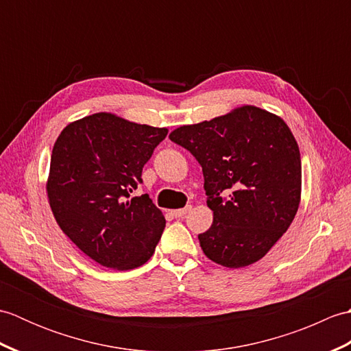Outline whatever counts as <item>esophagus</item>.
Masks as SVG:
<instances>
[{
    "mask_svg": "<svg viewBox=\"0 0 351 351\" xmlns=\"http://www.w3.org/2000/svg\"><path fill=\"white\" fill-rule=\"evenodd\" d=\"M189 211H191V205H187L185 208H181V210H175V211H171V214H173L176 219H181V217H184V215L187 214Z\"/></svg>",
    "mask_w": 351,
    "mask_h": 351,
    "instance_id": "obj_1",
    "label": "esophagus"
}]
</instances>
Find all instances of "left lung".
Returning <instances> with one entry per match:
<instances>
[{"label": "left lung", "instance_id": "8db88e82", "mask_svg": "<svg viewBox=\"0 0 351 351\" xmlns=\"http://www.w3.org/2000/svg\"><path fill=\"white\" fill-rule=\"evenodd\" d=\"M169 138L190 151L204 171L214 220L199 234L215 264L240 268L267 255L299 210V145L279 116L244 106L225 116L184 125Z\"/></svg>", "mask_w": 351, "mask_h": 351}]
</instances>
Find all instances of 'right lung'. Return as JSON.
Here are the masks:
<instances>
[{
	"mask_svg": "<svg viewBox=\"0 0 351 351\" xmlns=\"http://www.w3.org/2000/svg\"><path fill=\"white\" fill-rule=\"evenodd\" d=\"M167 128L111 113L69 123L52 147L47 182L52 214L63 232L96 263L132 270L154 255L166 219L147 195L130 200L141 170Z\"/></svg>",
	"mask_w": 351,
	"mask_h": 351,
	"instance_id": "1",
	"label": "right lung"
}]
</instances>
